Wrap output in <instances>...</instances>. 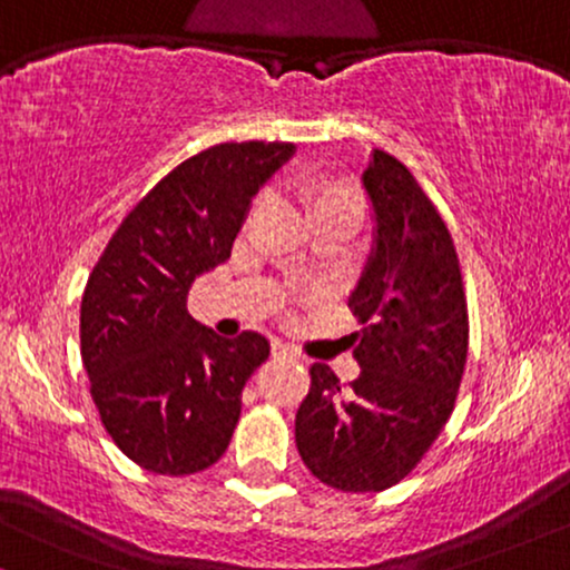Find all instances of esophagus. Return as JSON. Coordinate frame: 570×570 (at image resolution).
<instances>
[{"mask_svg":"<svg viewBox=\"0 0 570 570\" xmlns=\"http://www.w3.org/2000/svg\"><path fill=\"white\" fill-rule=\"evenodd\" d=\"M271 353H273V358H289V361H297V353L292 351V347H286L284 342H273V347H271Z\"/></svg>","mask_w":570,"mask_h":570,"instance_id":"1","label":"esophagus"}]
</instances>
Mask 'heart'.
Segmentation results:
<instances>
[{
	"instance_id": "1",
	"label": "heart",
	"mask_w": 570,
	"mask_h": 570,
	"mask_svg": "<svg viewBox=\"0 0 570 570\" xmlns=\"http://www.w3.org/2000/svg\"><path fill=\"white\" fill-rule=\"evenodd\" d=\"M299 198H303V209L311 223L318 217H345L353 225H358L363 219V212H366L363 194L351 183L307 180L299 188ZM259 204H263V198H257L252 215L259 209Z\"/></svg>"
}]
</instances>
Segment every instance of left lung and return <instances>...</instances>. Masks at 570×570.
<instances>
[{
	"instance_id": "obj_1",
	"label": "left lung",
	"mask_w": 570,
	"mask_h": 570,
	"mask_svg": "<svg viewBox=\"0 0 570 570\" xmlns=\"http://www.w3.org/2000/svg\"><path fill=\"white\" fill-rule=\"evenodd\" d=\"M363 188L376 219L374 249L347 299L361 374L340 387L326 363L311 366L294 438L305 468L337 491L401 483L454 411L470 321L459 257L435 204L406 164L374 150Z\"/></svg>"
}]
</instances>
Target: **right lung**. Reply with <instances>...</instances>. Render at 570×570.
I'll list each match as a JSON object with an SVG mask.
<instances>
[{
    "instance_id": "1",
    "label": "right lung",
    "mask_w": 570,
    "mask_h": 570,
    "mask_svg": "<svg viewBox=\"0 0 570 570\" xmlns=\"http://www.w3.org/2000/svg\"><path fill=\"white\" fill-rule=\"evenodd\" d=\"M292 142H219L190 156L121 219L81 297V361L102 428L156 475H194L228 449L263 334L217 337L188 313L194 281L230 257L252 196Z\"/></svg>"
}]
</instances>
